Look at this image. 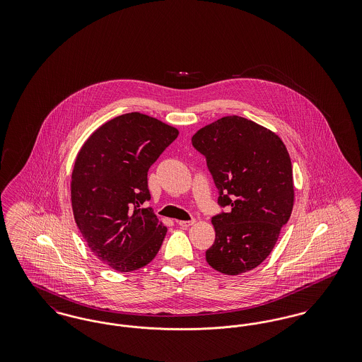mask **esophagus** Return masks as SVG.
I'll use <instances>...</instances> for the list:
<instances>
[{
  "label": "esophagus",
  "mask_w": 362,
  "mask_h": 362,
  "mask_svg": "<svg viewBox=\"0 0 362 362\" xmlns=\"http://www.w3.org/2000/svg\"><path fill=\"white\" fill-rule=\"evenodd\" d=\"M177 224L180 225L182 228H189L191 225L195 224V220H189V221H177Z\"/></svg>",
  "instance_id": "esophagus-1"
}]
</instances>
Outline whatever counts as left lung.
Wrapping results in <instances>:
<instances>
[{
  "label": "left lung",
  "mask_w": 362,
  "mask_h": 362,
  "mask_svg": "<svg viewBox=\"0 0 362 362\" xmlns=\"http://www.w3.org/2000/svg\"><path fill=\"white\" fill-rule=\"evenodd\" d=\"M192 146L206 157L228 213L211 218L214 244L207 263L226 276L259 266L273 251L294 202L291 156L272 130L238 115L199 129Z\"/></svg>",
  "instance_id": "1"
}]
</instances>
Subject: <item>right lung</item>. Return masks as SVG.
<instances>
[{
    "label": "right lung",
    "instance_id": "obj_1",
    "mask_svg": "<svg viewBox=\"0 0 362 362\" xmlns=\"http://www.w3.org/2000/svg\"><path fill=\"white\" fill-rule=\"evenodd\" d=\"M179 134L152 117L130 112L105 122L76 157L70 194L76 224L90 251L119 273L152 262L167 228L151 207L148 171Z\"/></svg>",
    "mask_w": 362,
    "mask_h": 362
}]
</instances>
